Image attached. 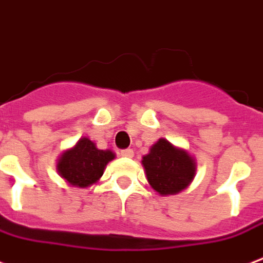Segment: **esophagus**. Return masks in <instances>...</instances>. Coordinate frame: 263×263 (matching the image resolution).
Returning a JSON list of instances; mask_svg holds the SVG:
<instances>
[{"mask_svg": "<svg viewBox=\"0 0 263 263\" xmlns=\"http://www.w3.org/2000/svg\"><path fill=\"white\" fill-rule=\"evenodd\" d=\"M120 154L123 156V157H134V150L132 149H124L120 152Z\"/></svg>", "mask_w": 263, "mask_h": 263, "instance_id": "34e87169", "label": "esophagus"}]
</instances>
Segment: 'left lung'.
<instances>
[{"mask_svg":"<svg viewBox=\"0 0 263 263\" xmlns=\"http://www.w3.org/2000/svg\"><path fill=\"white\" fill-rule=\"evenodd\" d=\"M142 164L150 186L163 196L179 193L192 182L196 172L193 158L163 138L152 146Z\"/></svg>","mask_w":263,"mask_h":263,"instance_id":"8db88e82","label":"left lung"}]
</instances>
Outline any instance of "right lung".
Returning <instances> with one entry per match:
<instances>
[{"label":"right lung","instance_id":"1","mask_svg":"<svg viewBox=\"0 0 263 263\" xmlns=\"http://www.w3.org/2000/svg\"><path fill=\"white\" fill-rule=\"evenodd\" d=\"M114 158L110 150H99L88 138L78 140L73 149L62 154L58 171L70 185L87 187L103 175L106 164Z\"/></svg>","mask_w":263,"mask_h":263}]
</instances>
